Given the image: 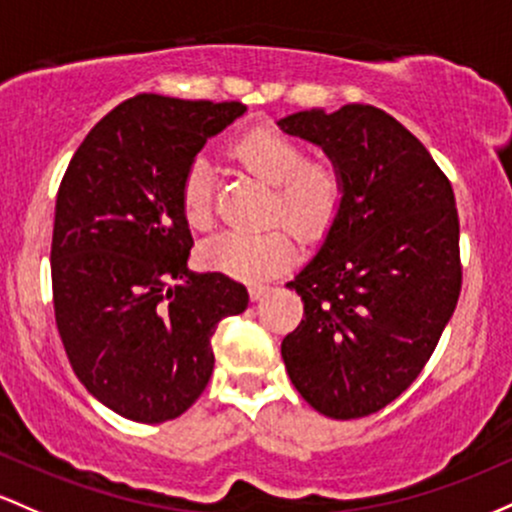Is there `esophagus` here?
I'll use <instances>...</instances> for the list:
<instances>
[{
	"label": "esophagus",
	"instance_id": "obj_1",
	"mask_svg": "<svg viewBox=\"0 0 512 512\" xmlns=\"http://www.w3.org/2000/svg\"><path fill=\"white\" fill-rule=\"evenodd\" d=\"M268 290H271V287H268V285H251V287H249L251 300L258 302V300H261L263 295H268Z\"/></svg>",
	"mask_w": 512,
	"mask_h": 512
}]
</instances>
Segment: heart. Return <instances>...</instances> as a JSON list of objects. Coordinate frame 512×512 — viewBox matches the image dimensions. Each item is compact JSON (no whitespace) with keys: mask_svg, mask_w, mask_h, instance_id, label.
I'll use <instances>...</instances> for the list:
<instances>
[{"mask_svg":"<svg viewBox=\"0 0 512 512\" xmlns=\"http://www.w3.org/2000/svg\"><path fill=\"white\" fill-rule=\"evenodd\" d=\"M232 157L256 179L273 186L271 220H285L302 237L319 239L329 232L346 198V179L331 159H307V147L278 128H254L234 142ZM181 205L195 229L212 222V174L205 162H193L183 176ZM292 229L266 232H220L200 249L215 271L239 280H263L283 271L295 258Z\"/></svg>","mask_w":512,"mask_h":512,"instance_id":"heart-1","label":"heart"}]
</instances>
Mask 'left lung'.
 Listing matches in <instances>:
<instances>
[{"label": "left lung", "mask_w": 512, "mask_h": 512, "mask_svg": "<svg viewBox=\"0 0 512 512\" xmlns=\"http://www.w3.org/2000/svg\"><path fill=\"white\" fill-rule=\"evenodd\" d=\"M278 128L324 149L346 179L341 212L287 283L304 319L280 346L285 370L324 416H370L421 375L457 307L455 193L428 149L382 108H309Z\"/></svg>", "instance_id": "1"}]
</instances>
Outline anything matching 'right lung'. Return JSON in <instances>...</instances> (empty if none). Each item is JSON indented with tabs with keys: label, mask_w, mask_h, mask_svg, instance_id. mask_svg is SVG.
Listing matches in <instances>:
<instances>
[{
	"label": "right lung",
	"mask_w": 512,
	"mask_h": 512,
	"mask_svg": "<svg viewBox=\"0 0 512 512\" xmlns=\"http://www.w3.org/2000/svg\"><path fill=\"white\" fill-rule=\"evenodd\" d=\"M239 101L137 94L91 128L55 203V321L74 375L118 416L164 423L208 387L210 338L249 307L225 273L188 271L193 237L181 186Z\"/></svg>",
	"instance_id": "obj_1"
}]
</instances>
